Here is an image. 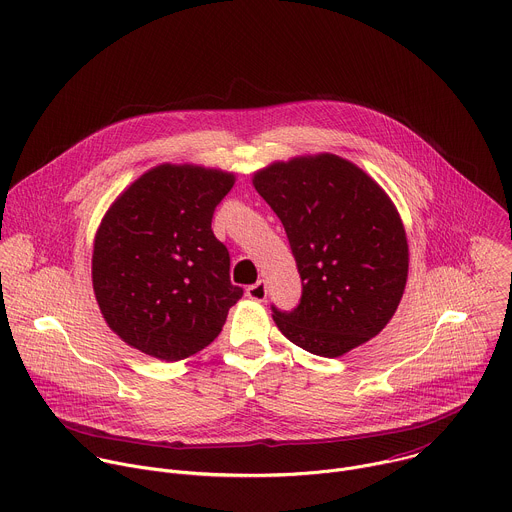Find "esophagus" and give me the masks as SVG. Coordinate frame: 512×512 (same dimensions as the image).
Masks as SVG:
<instances>
[{
    "label": "esophagus",
    "mask_w": 512,
    "mask_h": 512,
    "mask_svg": "<svg viewBox=\"0 0 512 512\" xmlns=\"http://www.w3.org/2000/svg\"><path fill=\"white\" fill-rule=\"evenodd\" d=\"M245 294L253 302H265V298H267V285H265V281H257V283L249 285Z\"/></svg>",
    "instance_id": "obj_1"
}]
</instances>
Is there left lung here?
<instances>
[{
    "label": "left lung",
    "instance_id": "8db88e82",
    "mask_svg": "<svg viewBox=\"0 0 512 512\" xmlns=\"http://www.w3.org/2000/svg\"><path fill=\"white\" fill-rule=\"evenodd\" d=\"M287 233L302 277L296 310L273 322L296 346L336 358L393 318L409 273V245L389 194L356 164L298 156L253 174Z\"/></svg>",
    "mask_w": 512,
    "mask_h": 512
}]
</instances>
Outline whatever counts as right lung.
<instances>
[{
	"instance_id": "1",
	"label": "right lung",
	"mask_w": 512,
	"mask_h": 512,
	"mask_svg": "<svg viewBox=\"0 0 512 512\" xmlns=\"http://www.w3.org/2000/svg\"><path fill=\"white\" fill-rule=\"evenodd\" d=\"M233 172L160 164L109 206L93 243V289L107 326L131 348L184 360L221 334L243 289L210 229Z\"/></svg>"
}]
</instances>
